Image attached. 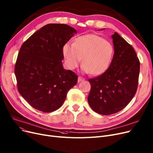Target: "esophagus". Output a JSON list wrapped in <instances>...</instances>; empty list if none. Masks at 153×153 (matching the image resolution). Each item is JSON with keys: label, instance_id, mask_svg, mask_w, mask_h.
Instances as JSON below:
<instances>
[{"label": "esophagus", "instance_id": "1", "mask_svg": "<svg viewBox=\"0 0 153 153\" xmlns=\"http://www.w3.org/2000/svg\"><path fill=\"white\" fill-rule=\"evenodd\" d=\"M84 78H83L82 77H81V76H79L78 77V82H81V81H84Z\"/></svg>", "mask_w": 153, "mask_h": 153}]
</instances>
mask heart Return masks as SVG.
Masks as SVG:
<instances>
[{"label":"heart","instance_id":"b5f03b06","mask_svg":"<svg viewBox=\"0 0 153 153\" xmlns=\"http://www.w3.org/2000/svg\"><path fill=\"white\" fill-rule=\"evenodd\" d=\"M62 51L69 69H76L82 58V71L99 76L108 69L114 49L110 42L98 35L89 34L76 38L73 44L66 43Z\"/></svg>","mask_w":153,"mask_h":153}]
</instances>
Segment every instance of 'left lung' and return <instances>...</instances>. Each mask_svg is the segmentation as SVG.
Here are the masks:
<instances>
[{
	"instance_id": "8db88e82",
	"label": "left lung",
	"mask_w": 153,
	"mask_h": 153,
	"mask_svg": "<svg viewBox=\"0 0 153 153\" xmlns=\"http://www.w3.org/2000/svg\"><path fill=\"white\" fill-rule=\"evenodd\" d=\"M111 38L114 54L108 69L89 79L91 89L88 102L94 111L103 115L117 113L130 102L137 90L140 74V61L131 45L116 32Z\"/></svg>"
}]
</instances>
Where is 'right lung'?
Instances as JSON below:
<instances>
[{"label":"right lung","instance_id":"add662e5","mask_svg":"<svg viewBox=\"0 0 153 153\" xmlns=\"http://www.w3.org/2000/svg\"><path fill=\"white\" fill-rule=\"evenodd\" d=\"M75 34L66 24H48L22 45L15 74L19 93L34 108L47 113L58 110L76 85L77 76L62 62L63 46Z\"/></svg>","mask_w":153,"mask_h":153}]
</instances>
